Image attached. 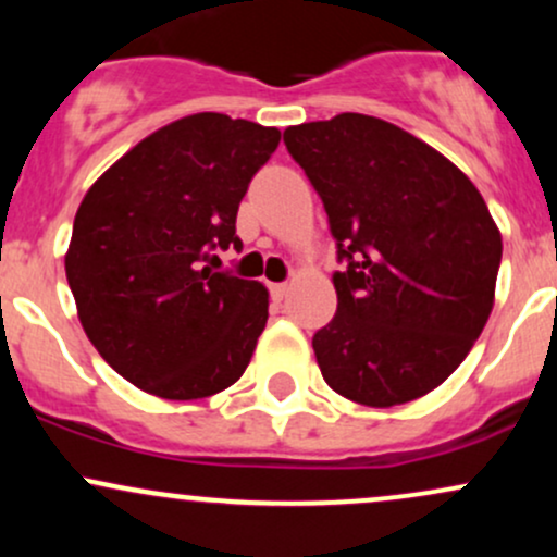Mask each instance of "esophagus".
<instances>
[{
  "mask_svg": "<svg viewBox=\"0 0 557 557\" xmlns=\"http://www.w3.org/2000/svg\"><path fill=\"white\" fill-rule=\"evenodd\" d=\"M270 293H272L274 300H283L285 293H287V285L285 283H272L270 285Z\"/></svg>",
  "mask_w": 557,
  "mask_h": 557,
  "instance_id": "34e87169",
  "label": "esophagus"
}]
</instances>
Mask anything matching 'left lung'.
<instances>
[{
    "mask_svg": "<svg viewBox=\"0 0 557 557\" xmlns=\"http://www.w3.org/2000/svg\"><path fill=\"white\" fill-rule=\"evenodd\" d=\"M322 198L343 272L337 311L314 335L324 382L389 408L458 369L487 324L500 230L476 185L424 140L369 114L285 131Z\"/></svg>",
    "mask_w": 557,
    "mask_h": 557,
    "instance_id": "obj_1",
    "label": "left lung"
}]
</instances>
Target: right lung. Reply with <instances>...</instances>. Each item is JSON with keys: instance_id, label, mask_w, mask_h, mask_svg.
<instances>
[{"instance_id": "1", "label": "right lung", "mask_w": 557, "mask_h": 557, "mask_svg": "<svg viewBox=\"0 0 557 557\" xmlns=\"http://www.w3.org/2000/svg\"><path fill=\"white\" fill-rule=\"evenodd\" d=\"M277 144V127L190 114L133 146L81 201L65 257L81 324L144 393L209 398L246 372L270 293L207 264L243 248L235 216Z\"/></svg>"}]
</instances>
